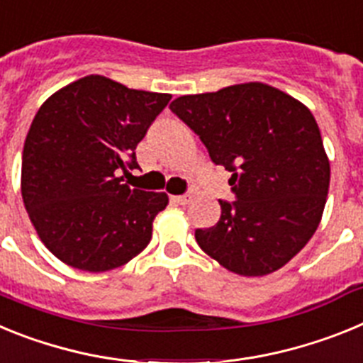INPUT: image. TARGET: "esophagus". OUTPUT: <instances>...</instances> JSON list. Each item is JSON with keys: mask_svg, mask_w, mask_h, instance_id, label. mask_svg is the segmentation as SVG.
<instances>
[{"mask_svg": "<svg viewBox=\"0 0 363 363\" xmlns=\"http://www.w3.org/2000/svg\"><path fill=\"white\" fill-rule=\"evenodd\" d=\"M171 200L178 205H187L189 201H191V196H187V194H182V196H171Z\"/></svg>", "mask_w": 363, "mask_h": 363, "instance_id": "obj_1", "label": "esophagus"}]
</instances>
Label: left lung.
<instances>
[{"mask_svg":"<svg viewBox=\"0 0 363 363\" xmlns=\"http://www.w3.org/2000/svg\"><path fill=\"white\" fill-rule=\"evenodd\" d=\"M171 111L229 171L236 201H221L216 225L198 245L240 277L284 267L313 238L329 192L331 165L313 112L287 92L249 82L179 96Z\"/></svg>","mask_w":363,"mask_h":363,"instance_id":"8db88e82","label":"left lung"}]
</instances>
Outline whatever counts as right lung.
I'll return each instance as SVG.
<instances>
[{
	"mask_svg": "<svg viewBox=\"0 0 363 363\" xmlns=\"http://www.w3.org/2000/svg\"><path fill=\"white\" fill-rule=\"evenodd\" d=\"M171 94L91 74L47 98L23 145L21 196L43 245L63 264L105 272L149 245L165 192L130 189L136 145Z\"/></svg>",
	"mask_w": 363,
	"mask_h": 363,
	"instance_id": "add662e5",
	"label": "right lung"
}]
</instances>
